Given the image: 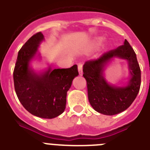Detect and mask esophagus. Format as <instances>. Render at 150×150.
<instances>
[{
  "label": "esophagus",
  "mask_w": 150,
  "mask_h": 150,
  "mask_svg": "<svg viewBox=\"0 0 150 150\" xmlns=\"http://www.w3.org/2000/svg\"><path fill=\"white\" fill-rule=\"evenodd\" d=\"M78 71H79V75L83 74V64H78Z\"/></svg>",
  "instance_id": "obj_1"
}]
</instances>
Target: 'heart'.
I'll use <instances>...</instances> for the list:
<instances>
[{
    "mask_svg": "<svg viewBox=\"0 0 150 150\" xmlns=\"http://www.w3.org/2000/svg\"><path fill=\"white\" fill-rule=\"evenodd\" d=\"M98 43H99V41L98 40V41H97V42H96V43H95V44H98Z\"/></svg>",
    "mask_w": 150,
    "mask_h": 150,
    "instance_id": "obj_1",
    "label": "heart"
}]
</instances>
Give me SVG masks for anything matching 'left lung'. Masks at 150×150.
I'll return each instance as SVG.
<instances>
[{"label": "left lung", "instance_id": "1", "mask_svg": "<svg viewBox=\"0 0 150 150\" xmlns=\"http://www.w3.org/2000/svg\"><path fill=\"white\" fill-rule=\"evenodd\" d=\"M115 57L127 59L131 79L125 87L110 86L103 77V69L107 62ZM90 104L97 112L112 116L125 110L136 98L140 88L141 72L136 53L127 40L115 50L104 52L98 59L87 61L83 65Z\"/></svg>", "mask_w": 150, "mask_h": 150}]
</instances>
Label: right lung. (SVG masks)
<instances>
[{
  "label": "right lung",
  "instance_id": "1",
  "mask_svg": "<svg viewBox=\"0 0 150 150\" xmlns=\"http://www.w3.org/2000/svg\"><path fill=\"white\" fill-rule=\"evenodd\" d=\"M43 40V34L38 32L22 46L13 71V80L18 100L30 113L52 119L65 110L67 91L79 73L76 64L70 68L49 69L41 75L30 70L29 62Z\"/></svg>",
  "mask_w": 150,
  "mask_h": 150
}]
</instances>
